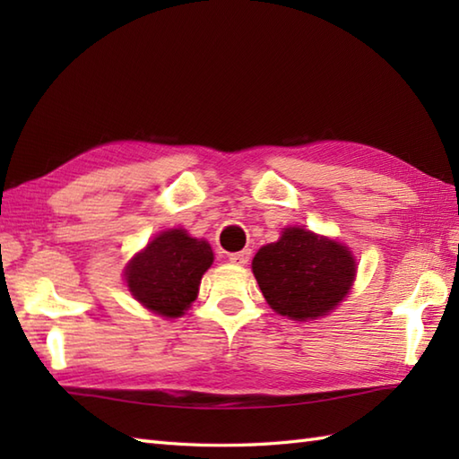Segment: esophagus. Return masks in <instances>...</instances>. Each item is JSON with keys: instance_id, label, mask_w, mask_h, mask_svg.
<instances>
[{"instance_id": "34e87169", "label": "esophagus", "mask_w": 459, "mask_h": 459, "mask_svg": "<svg viewBox=\"0 0 459 459\" xmlns=\"http://www.w3.org/2000/svg\"><path fill=\"white\" fill-rule=\"evenodd\" d=\"M229 260L237 266H247L250 262V250H242V252H235V255H229Z\"/></svg>"}]
</instances>
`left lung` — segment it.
Returning <instances> with one entry per match:
<instances>
[{
	"instance_id": "1",
	"label": "left lung",
	"mask_w": 459,
	"mask_h": 459,
	"mask_svg": "<svg viewBox=\"0 0 459 459\" xmlns=\"http://www.w3.org/2000/svg\"><path fill=\"white\" fill-rule=\"evenodd\" d=\"M252 272L276 314L296 321L327 316L349 294L357 274L351 250L316 232L288 227L262 247Z\"/></svg>"
}]
</instances>
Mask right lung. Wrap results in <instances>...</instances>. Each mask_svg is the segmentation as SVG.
Returning <instances> with one entry per match:
<instances>
[{"label": "right lung", "mask_w": 459, "mask_h": 459, "mask_svg": "<svg viewBox=\"0 0 459 459\" xmlns=\"http://www.w3.org/2000/svg\"><path fill=\"white\" fill-rule=\"evenodd\" d=\"M207 240L183 229L160 232L124 270L132 296L161 317H181L199 294L201 278L212 264Z\"/></svg>", "instance_id": "add662e5"}]
</instances>
